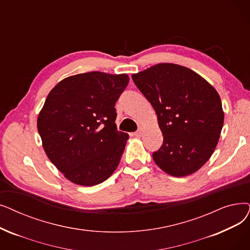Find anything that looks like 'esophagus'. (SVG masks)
Returning <instances> with one entry per match:
<instances>
[{
    "label": "esophagus",
    "mask_w": 250,
    "mask_h": 250,
    "mask_svg": "<svg viewBox=\"0 0 250 250\" xmlns=\"http://www.w3.org/2000/svg\"><path fill=\"white\" fill-rule=\"evenodd\" d=\"M134 136L135 137H141V136H142V131H141V129H139V131H137V132H135L134 133Z\"/></svg>",
    "instance_id": "obj_1"
}]
</instances>
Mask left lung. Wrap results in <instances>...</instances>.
Listing matches in <instances>:
<instances>
[{"mask_svg":"<svg viewBox=\"0 0 250 250\" xmlns=\"http://www.w3.org/2000/svg\"><path fill=\"white\" fill-rule=\"evenodd\" d=\"M132 79L157 114L164 143L155 164L172 177L202 167L218 145L224 125L219 93L201 75L173 63H159Z\"/></svg>","mask_w":250,"mask_h":250,"instance_id":"8db88e82","label":"left lung"}]
</instances>
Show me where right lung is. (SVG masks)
I'll return each mask as SVG.
<instances>
[{
  "label": "right lung",
  "instance_id": "obj_1",
  "mask_svg": "<svg viewBox=\"0 0 250 250\" xmlns=\"http://www.w3.org/2000/svg\"><path fill=\"white\" fill-rule=\"evenodd\" d=\"M128 81L126 73L71 75L54 86L39 113L48 158L77 185H98L118 167L128 135L117 131L114 105Z\"/></svg>",
  "mask_w": 250,
  "mask_h": 250
}]
</instances>
